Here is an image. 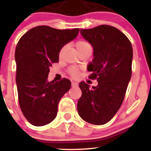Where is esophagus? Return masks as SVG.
I'll list each match as a JSON object with an SVG mask.
<instances>
[{"label": "esophagus", "instance_id": "1", "mask_svg": "<svg viewBox=\"0 0 151 151\" xmlns=\"http://www.w3.org/2000/svg\"><path fill=\"white\" fill-rule=\"evenodd\" d=\"M78 86L77 82H76V81H72V87H75V86Z\"/></svg>", "mask_w": 151, "mask_h": 151}]
</instances>
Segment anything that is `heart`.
<instances>
[{
  "mask_svg": "<svg viewBox=\"0 0 151 151\" xmlns=\"http://www.w3.org/2000/svg\"><path fill=\"white\" fill-rule=\"evenodd\" d=\"M75 47H76V49H77L78 52L80 51H82V50H84L88 49V48H91V45H89V43L86 42V41H84V40L77 41L75 44ZM65 48V47H62V50H60V55H61V54L62 53V52L64 51ZM70 74H71V75L73 76V77H78V75H79V72H78L77 69L72 68L70 70Z\"/></svg>",
  "mask_w": 151,
  "mask_h": 151,
  "instance_id": "obj_1",
  "label": "heart"
}]
</instances>
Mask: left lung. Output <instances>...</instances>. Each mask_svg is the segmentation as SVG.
Segmentation results:
<instances>
[{"instance_id":"1","label":"left lung","mask_w":151,"mask_h":151,"mask_svg":"<svg viewBox=\"0 0 151 151\" xmlns=\"http://www.w3.org/2000/svg\"><path fill=\"white\" fill-rule=\"evenodd\" d=\"M93 50V59L87 70L89 78H97L98 85L89 89L79 83L81 96L77 103L79 115L94 125L106 124L118 111L131 77L133 48L128 37L116 27L102 25L81 30Z\"/></svg>"}]
</instances>
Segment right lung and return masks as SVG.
<instances>
[{"label": "right lung", "instance_id": "right-lung-1", "mask_svg": "<svg viewBox=\"0 0 151 151\" xmlns=\"http://www.w3.org/2000/svg\"><path fill=\"white\" fill-rule=\"evenodd\" d=\"M79 32V28L58 30L37 26L19 40L15 52L18 101L32 125H47L57 116L59 102L70 90L71 81L67 79L49 81L50 67L59 62L60 50Z\"/></svg>", "mask_w": 151, "mask_h": 151}]
</instances>
